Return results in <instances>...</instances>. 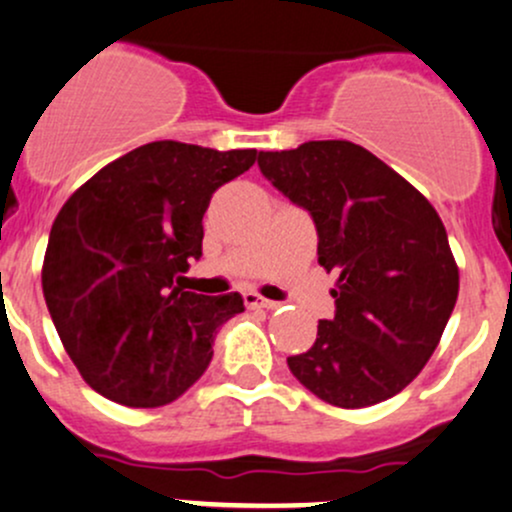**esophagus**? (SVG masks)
Segmentation results:
<instances>
[{
    "label": "esophagus",
    "mask_w": 512,
    "mask_h": 512,
    "mask_svg": "<svg viewBox=\"0 0 512 512\" xmlns=\"http://www.w3.org/2000/svg\"><path fill=\"white\" fill-rule=\"evenodd\" d=\"M244 302H246V307H251V310H276V307L280 305V302L266 300V298H261V295H256V293H246Z\"/></svg>",
    "instance_id": "1"
}]
</instances>
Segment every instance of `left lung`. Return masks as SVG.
Returning a JSON list of instances; mask_svg holds the SVG:
<instances>
[{"instance_id": "left-lung-1", "label": "left lung", "mask_w": 512, "mask_h": 512, "mask_svg": "<svg viewBox=\"0 0 512 512\" xmlns=\"http://www.w3.org/2000/svg\"><path fill=\"white\" fill-rule=\"evenodd\" d=\"M258 168L312 217L317 261L337 271L334 317L320 320L290 373L337 408H368L430 361L459 295L447 229L430 202L351 141L261 151Z\"/></svg>"}]
</instances>
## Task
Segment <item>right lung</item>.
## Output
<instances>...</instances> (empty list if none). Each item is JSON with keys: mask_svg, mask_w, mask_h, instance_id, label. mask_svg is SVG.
I'll return each instance as SVG.
<instances>
[{"mask_svg": "<svg viewBox=\"0 0 512 512\" xmlns=\"http://www.w3.org/2000/svg\"><path fill=\"white\" fill-rule=\"evenodd\" d=\"M256 158L254 148L153 141L104 166L58 212L43 298L68 356L104 398L158 408L207 371L219 327L244 312V298L190 293L180 273L202 256L212 192Z\"/></svg>", "mask_w": 512, "mask_h": 512, "instance_id": "1", "label": "right lung"}]
</instances>
